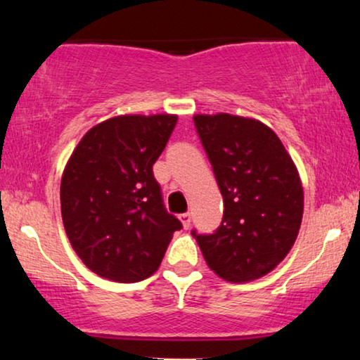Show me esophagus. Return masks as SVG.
Masks as SVG:
<instances>
[{
    "instance_id": "esophagus-1",
    "label": "esophagus",
    "mask_w": 360,
    "mask_h": 360,
    "mask_svg": "<svg viewBox=\"0 0 360 360\" xmlns=\"http://www.w3.org/2000/svg\"><path fill=\"white\" fill-rule=\"evenodd\" d=\"M179 219H181V222H183V227L184 229H189L191 227V214L189 212L181 214Z\"/></svg>"
}]
</instances>
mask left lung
I'll return each instance as SVG.
<instances>
[{"mask_svg": "<svg viewBox=\"0 0 360 360\" xmlns=\"http://www.w3.org/2000/svg\"><path fill=\"white\" fill-rule=\"evenodd\" d=\"M212 165L224 217L209 236H193L210 270L248 283L283 262L298 237L304 195L298 169L276 133L255 118L194 115Z\"/></svg>", "mask_w": 360, "mask_h": 360, "instance_id": "obj_1", "label": "left lung"}]
</instances>
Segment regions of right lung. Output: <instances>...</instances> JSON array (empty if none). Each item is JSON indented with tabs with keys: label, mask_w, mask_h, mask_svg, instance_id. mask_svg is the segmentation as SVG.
<instances>
[{
	"label": "right lung",
	"mask_w": 360,
	"mask_h": 360,
	"mask_svg": "<svg viewBox=\"0 0 360 360\" xmlns=\"http://www.w3.org/2000/svg\"><path fill=\"white\" fill-rule=\"evenodd\" d=\"M177 115H120L95 124L67 161L62 222L85 266L118 283H136L161 265L172 233L153 165Z\"/></svg>",
	"instance_id": "add662e5"
}]
</instances>
